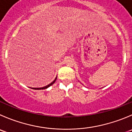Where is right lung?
Returning <instances> with one entry per match:
<instances>
[{"label":"right lung","instance_id":"add662e5","mask_svg":"<svg viewBox=\"0 0 132 132\" xmlns=\"http://www.w3.org/2000/svg\"><path fill=\"white\" fill-rule=\"evenodd\" d=\"M56 79H57V78H56L54 80H53V82H52V83H50V84H48V85H47L46 86H44V87H43V88H33V89H46V88H48V87H50V86H52V84H53V83L55 82V80H56Z\"/></svg>","mask_w":132,"mask_h":132}]
</instances>
